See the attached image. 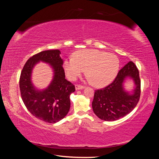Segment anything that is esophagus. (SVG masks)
Masks as SVG:
<instances>
[{"mask_svg": "<svg viewBox=\"0 0 159 159\" xmlns=\"http://www.w3.org/2000/svg\"><path fill=\"white\" fill-rule=\"evenodd\" d=\"M84 88V85H78L77 84L75 85V89L76 90H79V89H82Z\"/></svg>", "mask_w": 159, "mask_h": 159, "instance_id": "esophagus-1", "label": "esophagus"}]
</instances>
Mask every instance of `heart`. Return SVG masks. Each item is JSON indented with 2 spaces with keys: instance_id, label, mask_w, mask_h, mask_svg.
Masks as SVG:
<instances>
[{
  "instance_id": "1",
  "label": "heart",
  "mask_w": 159,
  "mask_h": 159,
  "mask_svg": "<svg viewBox=\"0 0 159 159\" xmlns=\"http://www.w3.org/2000/svg\"><path fill=\"white\" fill-rule=\"evenodd\" d=\"M63 67L69 80H75L86 70L91 83L101 87L114 80L119 70V60L112 53L85 49L75 52L74 58L66 59Z\"/></svg>"
}]
</instances>
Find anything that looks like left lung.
I'll use <instances>...</instances> for the list:
<instances>
[{
	"instance_id": "8db88e82",
	"label": "left lung",
	"mask_w": 159,
	"mask_h": 159,
	"mask_svg": "<svg viewBox=\"0 0 159 159\" xmlns=\"http://www.w3.org/2000/svg\"><path fill=\"white\" fill-rule=\"evenodd\" d=\"M127 78L134 81L135 88L127 92L123 84ZM141 95L139 72L133 61H129L119 70L113 82L103 89L95 90L92 102L94 113L102 120L116 121L131 112L137 105Z\"/></svg>"
}]
</instances>
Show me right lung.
Segmentation results:
<instances>
[{
	"mask_svg": "<svg viewBox=\"0 0 159 159\" xmlns=\"http://www.w3.org/2000/svg\"><path fill=\"white\" fill-rule=\"evenodd\" d=\"M59 50H45L27 60L19 81L22 99L34 116L49 123H55L66 117L70 108V95L75 86L65 78L63 60ZM39 61L49 63L54 71L51 84L44 90L36 89L31 83L33 68Z\"/></svg>",
	"mask_w": 159,
	"mask_h": 159,
	"instance_id": "right-lung-1",
	"label": "right lung"
}]
</instances>
